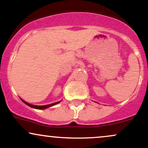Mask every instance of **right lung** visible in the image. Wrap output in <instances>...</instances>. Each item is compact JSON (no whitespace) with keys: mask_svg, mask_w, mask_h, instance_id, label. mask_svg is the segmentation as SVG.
<instances>
[{"mask_svg":"<svg viewBox=\"0 0 148 148\" xmlns=\"http://www.w3.org/2000/svg\"><path fill=\"white\" fill-rule=\"evenodd\" d=\"M22 100V99H21ZM22 102H24V103L26 104V105H27L28 106L31 107V108H35V109H38V110H44V109H46L48 108H50V107H52L53 106V105H57V104H58L59 103H60V102H57V103H53V104H50V105H42V106H39V105H32V104H29L28 103H27V102H25L24 100H22Z\"/></svg>","mask_w":148,"mask_h":148,"instance_id":"right-lung-1","label":"right lung"}]
</instances>
